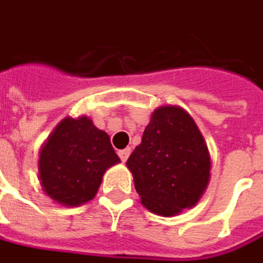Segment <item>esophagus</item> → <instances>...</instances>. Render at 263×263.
Listing matches in <instances>:
<instances>
[{
	"mask_svg": "<svg viewBox=\"0 0 263 263\" xmlns=\"http://www.w3.org/2000/svg\"><path fill=\"white\" fill-rule=\"evenodd\" d=\"M118 154H119V157H121V160H122L123 163H125V161L128 160V157H129V154H131V148L121 149V151H119Z\"/></svg>",
	"mask_w": 263,
	"mask_h": 263,
	"instance_id": "34e87169",
	"label": "esophagus"
}]
</instances>
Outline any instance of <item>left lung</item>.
<instances>
[{
  "label": "left lung",
  "mask_w": 263,
  "mask_h": 263,
  "mask_svg": "<svg viewBox=\"0 0 263 263\" xmlns=\"http://www.w3.org/2000/svg\"><path fill=\"white\" fill-rule=\"evenodd\" d=\"M141 204L170 217L194 206L210 182L211 160L196 123L177 106L154 110L126 161Z\"/></svg>",
  "instance_id": "obj_1"
}]
</instances>
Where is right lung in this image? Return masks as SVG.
<instances>
[{
	"instance_id": "add662e5",
	"label": "right lung",
	"mask_w": 263,
	"mask_h": 263,
	"mask_svg": "<svg viewBox=\"0 0 263 263\" xmlns=\"http://www.w3.org/2000/svg\"><path fill=\"white\" fill-rule=\"evenodd\" d=\"M119 161L109 135L91 119L65 118L41 149V185L59 204H84L95 198L104 172Z\"/></svg>"
}]
</instances>
